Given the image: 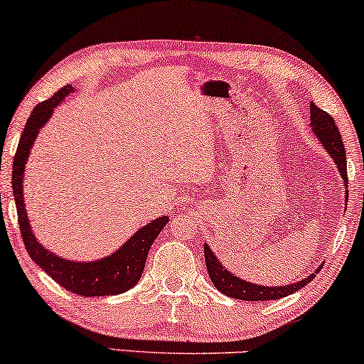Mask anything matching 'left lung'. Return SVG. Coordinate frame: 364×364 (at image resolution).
<instances>
[{"label": "left lung", "mask_w": 364, "mask_h": 364, "mask_svg": "<svg viewBox=\"0 0 364 364\" xmlns=\"http://www.w3.org/2000/svg\"><path fill=\"white\" fill-rule=\"evenodd\" d=\"M310 112H311V127L315 131L316 137L320 139V142L325 146L326 152L330 154L333 161H335V166L340 171L343 181L348 183V172H346V152H345V144L341 141V134L338 131L335 121L326 111H323L315 104H310ZM348 200V198H346ZM203 257H205V265L208 277L213 283V287L217 288L218 291H222L223 295L237 298V300H247V301H268V300H280V298H285L291 293H295L308 285L313 278H315V273H311L310 277L303 278L301 282L291 283V285L285 287H262L255 285V283H248L245 280H240V278L233 275V273L227 272L225 268L220 265V262L217 260V257L213 255V252L208 248L205 243L203 245ZM320 272L318 268L316 273Z\"/></svg>", "instance_id": "left-lung-1"}]
</instances>
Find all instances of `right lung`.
I'll list each match as a JSON object with an SVG mask.
<instances>
[{"instance_id":"obj_1","label":"right lung","mask_w":364,"mask_h":364,"mask_svg":"<svg viewBox=\"0 0 364 364\" xmlns=\"http://www.w3.org/2000/svg\"><path fill=\"white\" fill-rule=\"evenodd\" d=\"M74 91L73 86H64L54 94L53 97L39 102L31 116L26 121V127L19 139L16 154L13 159V196L16 202L18 223L21 230L23 243L26 252L34 263H38L54 282L59 283L68 291L76 293L81 296H107L119 295L136 285L141 280L144 267H146L147 253L151 250L154 240L164 227L167 225L168 217H159L149 225L142 227L136 235L129 238V242L102 260L97 262H71L54 255L53 252L41 247L33 235L31 225H29L26 207L23 200V177L24 164L31 151V146L36 139L39 129L44 122L51 117L53 109L63 102V99Z\"/></svg>"}]
</instances>
